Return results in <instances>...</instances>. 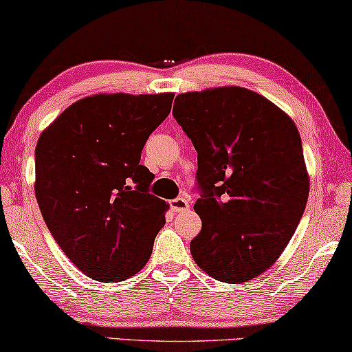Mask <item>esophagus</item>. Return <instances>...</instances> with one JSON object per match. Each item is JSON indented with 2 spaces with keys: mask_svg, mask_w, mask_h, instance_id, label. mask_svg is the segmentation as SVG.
Segmentation results:
<instances>
[{
  "mask_svg": "<svg viewBox=\"0 0 352 352\" xmlns=\"http://www.w3.org/2000/svg\"><path fill=\"white\" fill-rule=\"evenodd\" d=\"M170 206L173 210H175V212H184V210H188V208H190V203H188L187 198L181 197V198L173 199V201L170 203Z\"/></svg>",
  "mask_w": 352,
  "mask_h": 352,
  "instance_id": "34e87169",
  "label": "esophagus"
}]
</instances>
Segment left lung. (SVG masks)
I'll use <instances>...</instances> for the list:
<instances>
[{"label": "left lung", "instance_id": "8db88e82", "mask_svg": "<svg viewBox=\"0 0 352 352\" xmlns=\"http://www.w3.org/2000/svg\"><path fill=\"white\" fill-rule=\"evenodd\" d=\"M175 102L173 116L198 153L195 263L220 282L255 278L282 255L305 210L310 177L299 131L282 108L241 86Z\"/></svg>", "mask_w": 352, "mask_h": 352}]
</instances>
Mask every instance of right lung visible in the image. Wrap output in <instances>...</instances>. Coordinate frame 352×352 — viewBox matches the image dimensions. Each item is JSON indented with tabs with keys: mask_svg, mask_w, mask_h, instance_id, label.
<instances>
[{
	"mask_svg": "<svg viewBox=\"0 0 352 352\" xmlns=\"http://www.w3.org/2000/svg\"><path fill=\"white\" fill-rule=\"evenodd\" d=\"M173 93L96 94L66 108L36 146L34 192L66 256L97 282H122L148 263L165 225L140 165L149 135L170 115Z\"/></svg>",
	"mask_w": 352,
	"mask_h": 352,
	"instance_id": "add662e5",
	"label": "right lung"
}]
</instances>
